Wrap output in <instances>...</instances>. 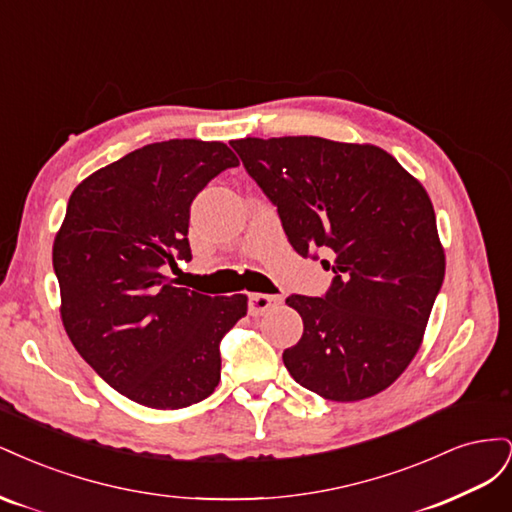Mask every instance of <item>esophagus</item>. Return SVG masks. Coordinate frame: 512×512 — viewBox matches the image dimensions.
Returning <instances> with one entry per match:
<instances>
[{"label":"esophagus","instance_id":"obj_1","mask_svg":"<svg viewBox=\"0 0 512 512\" xmlns=\"http://www.w3.org/2000/svg\"><path fill=\"white\" fill-rule=\"evenodd\" d=\"M275 303H280V297H275V294H250V314L262 316L269 312Z\"/></svg>","mask_w":512,"mask_h":512}]
</instances>
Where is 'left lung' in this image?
<instances>
[{
  "mask_svg": "<svg viewBox=\"0 0 512 512\" xmlns=\"http://www.w3.org/2000/svg\"><path fill=\"white\" fill-rule=\"evenodd\" d=\"M230 145L277 207L297 254L331 256L322 260L335 273L324 297L286 299L303 318L301 339L282 356L290 376L331 401L384 391L421 348L444 280L425 188L374 145L320 136Z\"/></svg>",
  "mask_w": 512,
  "mask_h": 512,
  "instance_id": "obj_1",
  "label": "left lung"
}]
</instances>
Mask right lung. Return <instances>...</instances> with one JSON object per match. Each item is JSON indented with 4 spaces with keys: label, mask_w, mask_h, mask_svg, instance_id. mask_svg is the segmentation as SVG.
I'll use <instances>...</instances> for the list:
<instances>
[{
    "label": "right lung",
    "mask_w": 512,
    "mask_h": 512,
    "mask_svg": "<svg viewBox=\"0 0 512 512\" xmlns=\"http://www.w3.org/2000/svg\"><path fill=\"white\" fill-rule=\"evenodd\" d=\"M239 160L224 143L173 138L76 185L53 243L61 320L96 374L136 404L179 410L220 382V342L245 294L209 297L162 273L192 260L190 205Z\"/></svg>",
    "instance_id": "obj_1"
}]
</instances>
